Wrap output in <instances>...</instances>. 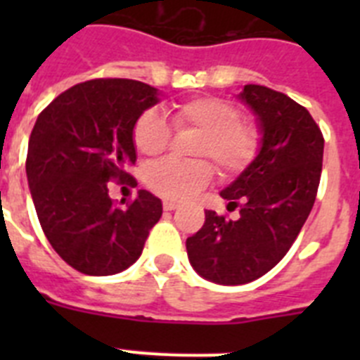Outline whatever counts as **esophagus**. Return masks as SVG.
Wrapping results in <instances>:
<instances>
[{
  "label": "esophagus",
  "instance_id": "obj_1",
  "mask_svg": "<svg viewBox=\"0 0 360 360\" xmlns=\"http://www.w3.org/2000/svg\"><path fill=\"white\" fill-rule=\"evenodd\" d=\"M162 207H164V211H174V209H178V203L171 202V200H164V202H162Z\"/></svg>",
  "mask_w": 360,
  "mask_h": 360
}]
</instances>
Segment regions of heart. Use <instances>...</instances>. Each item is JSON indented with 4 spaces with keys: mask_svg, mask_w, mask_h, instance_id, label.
I'll use <instances>...</instances> for the list:
<instances>
[{
    "mask_svg": "<svg viewBox=\"0 0 360 360\" xmlns=\"http://www.w3.org/2000/svg\"><path fill=\"white\" fill-rule=\"evenodd\" d=\"M169 115L176 131L198 133L191 146V157L200 160L167 158L146 171V186L167 200L184 202L211 184L214 171L205 160L216 165L221 176H238L249 169L262 149V129L221 97L187 98L174 104ZM131 141L142 157H158L171 142L169 124L157 111H142L133 122Z\"/></svg>",
    "mask_w": 360,
    "mask_h": 360,
    "instance_id": "b5f03b06",
    "label": "heart"
}]
</instances>
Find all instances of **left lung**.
<instances>
[{"label": "left lung", "instance_id": "left-lung-1", "mask_svg": "<svg viewBox=\"0 0 360 360\" xmlns=\"http://www.w3.org/2000/svg\"><path fill=\"white\" fill-rule=\"evenodd\" d=\"M240 97L263 131L256 160L219 193L240 218L205 211L186 241L193 269L218 285L250 283L281 262L314 207L323 169V133L307 108L259 84H245Z\"/></svg>", "mask_w": 360, "mask_h": 360}]
</instances>
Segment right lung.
<instances>
[{
    "mask_svg": "<svg viewBox=\"0 0 360 360\" xmlns=\"http://www.w3.org/2000/svg\"><path fill=\"white\" fill-rule=\"evenodd\" d=\"M158 103L157 88L133 79H91L57 95L37 117L27 176L44 236L72 269L111 276L141 257L162 216L160 198L139 191L110 198V184L136 186L133 122Z\"/></svg>",
    "mask_w": 360,
    "mask_h": 360,
    "instance_id": "1",
    "label": "right lung"
}]
</instances>
